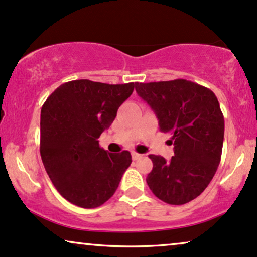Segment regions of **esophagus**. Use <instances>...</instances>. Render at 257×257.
I'll return each mask as SVG.
<instances>
[{"label":"esophagus","mask_w":257,"mask_h":257,"mask_svg":"<svg viewBox=\"0 0 257 257\" xmlns=\"http://www.w3.org/2000/svg\"><path fill=\"white\" fill-rule=\"evenodd\" d=\"M141 157H142V155L139 154V153H136V152H133V153H132L133 160H138V159H140Z\"/></svg>","instance_id":"esophagus-1"}]
</instances>
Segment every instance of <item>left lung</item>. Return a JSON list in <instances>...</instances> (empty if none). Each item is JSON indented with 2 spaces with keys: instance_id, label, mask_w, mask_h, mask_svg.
Here are the masks:
<instances>
[{
  "instance_id": "left-lung-1",
  "label": "left lung",
  "mask_w": 257,
  "mask_h": 257,
  "mask_svg": "<svg viewBox=\"0 0 257 257\" xmlns=\"http://www.w3.org/2000/svg\"><path fill=\"white\" fill-rule=\"evenodd\" d=\"M135 89L174 145L171 161L149 155L153 170L146 180L159 199L183 205L205 190L218 168L224 140L218 99L210 89L186 79L136 83Z\"/></svg>"
}]
</instances>
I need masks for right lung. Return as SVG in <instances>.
I'll return each instance as SVG.
<instances>
[{
  "mask_svg": "<svg viewBox=\"0 0 257 257\" xmlns=\"http://www.w3.org/2000/svg\"><path fill=\"white\" fill-rule=\"evenodd\" d=\"M135 85L71 80L57 87L42 105V164L58 192L74 205H103L131 166V153L106 152L98 139Z\"/></svg>",
  "mask_w": 257,
  "mask_h": 257,
  "instance_id": "obj_1",
  "label": "right lung"
}]
</instances>
